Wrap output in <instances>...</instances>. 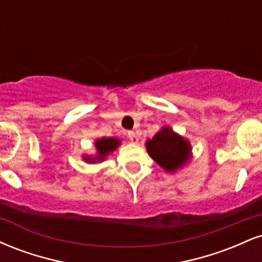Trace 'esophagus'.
<instances>
[{
  "label": "esophagus",
  "instance_id": "obj_1",
  "mask_svg": "<svg viewBox=\"0 0 262 262\" xmlns=\"http://www.w3.org/2000/svg\"><path fill=\"white\" fill-rule=\"evenodd\" d=\"M128 137H129V140H130L133 144H137L138 141H139V138H138V134L135 133V132H129Z\"/></svg>",
  "mask_w": 262,
  "mask_h": 262
}]
</instances>
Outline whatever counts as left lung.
I'll return each instance as SVG.
<instances>
[{"instance_id": "1", "label": "left lung", "mask_w": 262, "mask_h": 262, "mask_svg": "<svg viewBox=\"0 0 262 262\" xmlns=\"http://www.w3.org/2000/svg\"><path fill=\"white\" fill-rule=\"evenodd\" d=\"M150 158L166 172L173 173L182 169L192 158L189 140L183 138L169 125H164L152 139L145 141Z\"/></svg>"}]
</instances>
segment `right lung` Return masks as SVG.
<instances>
[{
	"label": "right lung",
	"instance_id": "1",
	"mask_svg": "<svg viewBox=\"0 0 262 262\" xmlns=\"http://www.w3.org/2000/svg\"><path fill=\"white\" fill-rule=\"evenodd\" d=\"M121 139L118 138H98L95 140V155H82L83 161L87 164H100L108 158V155L112 154L121 146Z\"/></svg>",
	"mask_w": 262,
	"mask_h": 262
}]
</instances>
